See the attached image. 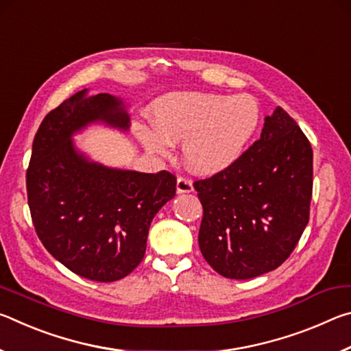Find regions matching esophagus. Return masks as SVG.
Returning <instances> with one entry per match:
<instances>
[{
  "instance_id": "1",
  "label": "esophagus",
  "mask_w": 351,
  "mask_h": 351,
  "mask_svg": "<svg viewBox=\"0 0 351 351\" xmlns=\"http://www.w3.org/2000/svg\"><path fill=\"white\" fill-rule=\"evenodd\" d=\"M176 192L178 193H190L193 192V186H192V181L187 180V178L180 176L176 181Z\"/></svg>"
}]
</instances>
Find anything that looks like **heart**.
I'll use <instances>...</instances> for the list:
<instances>
[{
    "instance_id": "obj_1",
    "label": "heart",
    "mask_w": 351,
    "mask_h": 351,
    "mask_svg": "<svg viewBox=\"0 0 351 351\" xmlns=\"http://www.w3.org/2000/svg\"><path fill=\"white\" fill-rule=\"evenodd\" d=\"M154 127H139L138 136L152 153L170 156L181 142L184 159L197 173L213 175L239 161L257 132L260 108L249 94L173 93L153 108Z\"/></svg>"
}]
</instances>
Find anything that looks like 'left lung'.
<instances>
[{
  "label": "left lung",
  "mask_w": 351,
  "mask_h": 351,
  "mask_svg": "<svg viewBox=\"0 0 351 351\" xmlns=\"http://www.w3.org/2000/svg\"><path fill=\"white\" fill-rule=\"evenodd\" d=\"M193 187L203 204L204 260L228 278L261 276L289 257L310 219L311 144L277 106L239 161Z\"/></svg>",
  "instance_id": "8db88e82"
}]
</instances>
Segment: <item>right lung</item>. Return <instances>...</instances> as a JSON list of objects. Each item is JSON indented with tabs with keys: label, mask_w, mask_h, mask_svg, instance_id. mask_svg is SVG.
<instances>
[{
	"label": "right lung",
	"mask_w": 351,
	"mask_h": 351,
	"mask_svg": "<svg viewBox=\"0 0 351 351\" xmlns=\"http://www.w3.org/2000/svg\"><path fill=\"white\" fill-rule=\"evenodd\" d=\"M97 121L130 127L122 100L105 93L88 97L86 90L79 91L47 112L26 171L27 204L52 257L80 277L116 282L144 258L150 223L175 197L176 176L88 161L71 136Z\"/></svg>",
	"instance_id": "right-lung-1"
}]
</instances>
